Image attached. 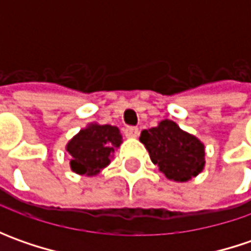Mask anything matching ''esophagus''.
<instances>
[{
  "instance_id": "1",
  "label": "esophagus",
  "mask_w": 251,
  "mask_h": 251,
  "mask_svg": "<svg viewBox=\"0 0 251 251\" xmlns=\"http://www.w3.org/2000/svg\"><path fill=\"white\" fill-rule=\"evenodd\" d=\"M124 134H126L127 138H137L138 134H140V130H138L137 127H127V128L124 130Z\"/></svg>"
}]
</instances>
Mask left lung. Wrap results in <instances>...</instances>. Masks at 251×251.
<instances>
[{"instance_id": "1", "label": "left lung", "mask_w": 251, "mask_h": 251, "mask_svg": "<svg viewBox=\"0 0 251 251\" xmlns=\"http://www.w3.org/2000/svg\"><path fill=\"white\" fill-rule=\"evenodd\" d=\"M140 141L150 152L151 160L173 181H188L205 166V147L196 135L181 130L175 121L162 120L141 132Z\"/></svg>"}]
</instances>
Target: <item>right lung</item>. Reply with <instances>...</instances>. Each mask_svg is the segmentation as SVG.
Instances as JSON below:
<instances>
[{
  "mask_svg": "<svg viewBox=\"0 0 251 251\" xmlns=\"http://www.w3.org/2000/svg\"><path fill=\"white\" fill-rule=\"evenodd\" d=\"M121 142L123 137L116 126L88 124L67 144V152L71 155V170L89 177L99 175L110 163Z\"/></svg>",
  "mask_w": 251,
  "mask_h": 251,
  "instance_id": "add662e5",
  "label": "right lung"
}]
</instances>
